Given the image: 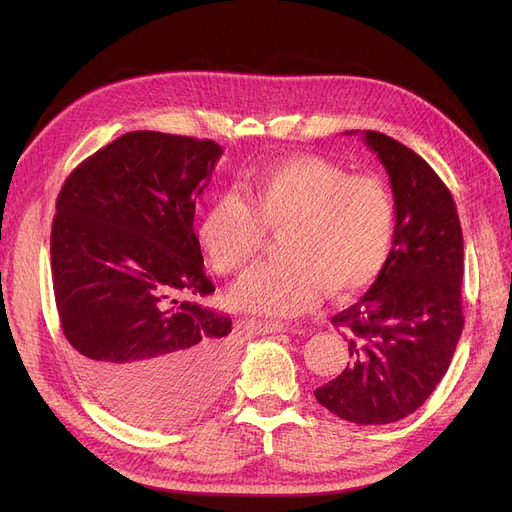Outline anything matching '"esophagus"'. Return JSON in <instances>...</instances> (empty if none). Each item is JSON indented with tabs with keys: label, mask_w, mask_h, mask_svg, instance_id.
Listing matches in <instances>:
<instances>
[{
	"label": "esophagus",
	"mask_w": 512,
	"mask_h": 512,
	"mask_svg": "<svg viewBox=\"0 0 512 512\" xmlns=\"http://www.w3.org/2000/svg\"><path fill=\"white\" fill-rule=\"evenodd\" d=\"M249 328L255 334H278V332L286 330V326L280 324V321H263V319H251Z\"/></svg>",
	"instance_id": "esophagus-1"
}]
</instances>
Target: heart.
<instances>
[{
	"instance_id": "heart-1",
	"label": "heart",
	"mask_w": 512,
	"mask_h": 512,
	"mask_svg": "<svg viewBox=\"0 0 512 512\" xmlns=\"http://www.w3.org/2000/svg\"><path fill=\"white\" fill-rule=\"evenodd\" d=\"M234 193L213 199L197 226L215 272L242 274L255 263L265 230L282 234L280 257L234 288L249 311L294 317L321 292L346 299L380 278L396 236V203L388 184L348 174L317 155H294L253 174Z\"/></svg>"
}]
</instances>
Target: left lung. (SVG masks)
Returning <instances> with one entry per match:
<instances>
[{"label":"left lung","instance_id":"8db88e82","mask_svg":"<svg viewBox=\"0 0 512 512\" xmlns=\"http://www.w3.org/2000/svg\"><path fill=\"white\" fill-rule=\"evenodd\" d=\"M361 139L390 176L396 236L380 278L332 317L351 363L315 398L344 421L384 425L415 413L448 371L465 324L463 230L450 191L423 157L382 132L365 130Z\"/></svg>","mask_w":512,"mask_h":512}]
</instances>
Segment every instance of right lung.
Returning a JSON list of instances; mask_svg holds the SVG:
<instances>
[{
    "label": "right lung",
    "instance_id": "1",
    "mask_svg": "<svg viewBox=\"0 0 512 512\" xmlns=\"http://www.w3.org/2000/svg\"><path fill=\"white\" fill-rule=\"evenodd\" d=\"M213 141L122 134L64 182L51 276L64 336L91 392L139 425L195 417L230 380L232 321L201 305L195 201L222 157Z\"/></svg>",
    "mask_w": 512,
    "mask_h": 512
}]
</instances>
